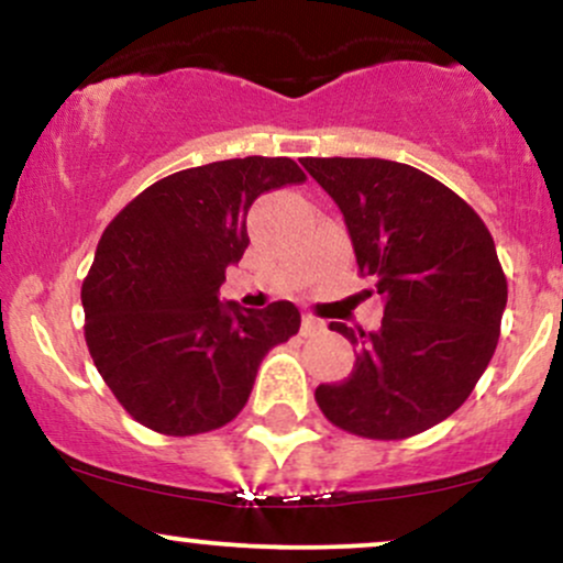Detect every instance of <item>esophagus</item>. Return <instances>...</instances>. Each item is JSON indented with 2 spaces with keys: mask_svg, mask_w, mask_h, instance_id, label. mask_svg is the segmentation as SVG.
I'll return each mask as SVG.
<instances>
[{
  "mask_svg": "<svg viewBox=\"0 0 563 563\" xmlns=\"http://www.w3.org/2000/svg\"><path fill=\"white\" fill-rule=\"evenodd\" d=\"M300 332H302V336H316V334H323V332H327V327H323V321L316 319V316L306 313V316H302V327H300Z\"/></svg>",
  "mask_w": 563,
  "mask_h": 563,
  "instance_id": "obj_1",
  "label": "esophagus"
}]
</instances>
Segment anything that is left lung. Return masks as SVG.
<instances>
[{
    "mask_svg": "<svg viewBox=\"0 0 563 563\" xmlns=\"http://www.w3.org/2000/svg\"><path fill=\"white\" fill-rule=\"evenodd\" d=\"M345 216L358 274L385 300L376 332L332 321L358 347L340 385L316 402L334 427L406 440L464 406L500 336L508 284L485 221L413 165L379 157H306Z\"/></svg>",
    "mask_w": 563,
    "mask_h": 563,
    "instance_id": "left-lung-1",
    "label": "left lung"
}]
</instances>
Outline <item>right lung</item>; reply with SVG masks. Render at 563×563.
<instances>
[{"mask_svg":"<svg viewBox=\"0 0 563 563\" xmlns=\"http://www.w3.org/2000/svg\"><path fill=\"white\" fill-rule=\"evenodd\" d=\"M289 157H234L178 170L110 221L81 287L84 336L131 419L170 438L213 432L242 411L271 347L300 329L289 300L223 306L229 263L247 250L263 191L302 184Z\"/></svg>","mask_w":563,"mask_h":563,"instance_id":"right-lung-1","label":"right lung"}]
</instances>
